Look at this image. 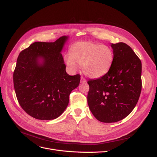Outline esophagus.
I'll return each mask as SVG.
<instances>
[{"label": "esophagus", "mask_w": 157, "mask_h": 157, "mask_svg": "<svg viewBox=\"0 0 157 157\" xmlns=\"http://www.w3.org/2000/svg\"><path fill=\"white\" fill-rule=\"evenodd\" d=\"M86 82V79H85L83 77H81V78H80V82L81 83H85Z\"/></svg>", "instance_id": "1"}]
</instances>
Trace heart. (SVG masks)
Segmentation results:
<instances>
[{
	"mask_svg": "<svg viewBox=\"0 0 157 157\" xmlns=\"http://www.w3.org/2000/svg\"><path fill=\"white\" fill-rule=\"evenodd\" d=\"M115 55L110 46L92 42H79L71 46L65 63L73 70L82 65L83 73L91 78H99L110 71Z\"/></svg>",
	"mask_w": 157,
	"mask_h": 157,
	"instance_id": "b5f03b06",
	"label": "heart"
}]
</instances>
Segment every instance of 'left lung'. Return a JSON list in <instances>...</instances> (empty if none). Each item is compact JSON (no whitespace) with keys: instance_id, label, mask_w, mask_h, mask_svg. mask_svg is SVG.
Wrapping results in <instances>:
<instances>
[{"instance_id":"1","label":"left lung","mask_w":157,"mask_h":157,"mask_svg":"<svg viewBox=\"0 0 157 157\" xmlns=\"http://www.w3.org/2000/svg\"><path fill=\"white\" fill-rule=\"evenodd\" d=\"M115 59L108 73L88 81V104L102 122H116L126 117L138 101L141 91V62L124 42L111 44Z\"/></svg>"}]
</instances>
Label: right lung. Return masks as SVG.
<instances>
[{
  "label": "right lung",
  "instance_id": "right-lung-1",
  "mask_svg": "<svg viewBox=\"0 0 157 157\" xmlns=\"http://www.w3.org/2000/svg\"><path fill=\"white\" fill-rule=\"evenodd\" d=\"M69 36L54 42H35L18 56L13 75L20 106L39 120H53L67 108L69 95L78 87L80 75L70 76L61 52Z\"/></svg>",
  "mask_w": 157,
  "mask_h": 157
}]
</instances>
